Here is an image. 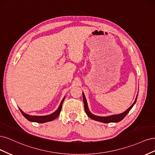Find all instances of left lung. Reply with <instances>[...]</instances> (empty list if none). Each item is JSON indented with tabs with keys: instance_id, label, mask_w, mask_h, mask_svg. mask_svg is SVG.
<instances>
[{
	"instance_id": "1",
	"label": "left lung",
	"mask_w": 155,
	"mask_h": 155,
	"mask_svg": "<svg viewBox=\"0 0 155 155\" xmlns=\"http://www.w3.org/2000/svg\"><path fill=\"white\" fill-rule=\"evenodd\" d=\"M137 96H138V95H137ZM83 99L85 111L86 114H87V116L89 117V118L92 119V120H94L96 121H100V122H102V123L107 124V123H110V122H119V121H120L121 120H122L125 118V116L129 113V112L130 111V110L132 109V107L135 104L136 101H137V98H136V100H135L134 102L133 103V104L131 105L126 111L123 112V113L120 114H116V115H112V116H106V117H101V116H97L92 114L88 109L87 100H86L85 96V95H84L83 93Z\"/></svg>"
}]
</instances>
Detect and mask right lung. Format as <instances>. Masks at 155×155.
I'll return each mask as SVG.
<instances>
[{"label": "right lung", "mask_w": 155, "mask_h": 155, "mask_svg": "<svg viewBox=\"0 0 155 155\" xmlns=\"http://www.w3.org/2000/svg\"><path fill=\"white\" fill-rule=\"evenodd\" d=\"M64 97L63 99V100L61 102V104L59 107V108L57 110H55L54 113L51 114L50 115H47V116H30L28 114H25V112H23L21 109H19V110H21L22 114L24 116L25 118L30 121H34V122H37V123H45V122H48V121H52L54 119H55L59 115L61 110L62 109V105L63 101L64 100Z\"/></svg>", "instance_id": "1"}]
</instances>
